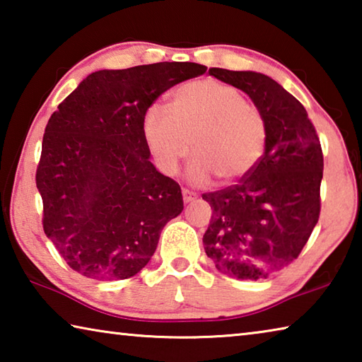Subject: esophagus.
Returning a JSON list of instances; mask_svg holds the SVG:
<instances>
[{
    "label": "esophagus",
    "instance_id": "34e87169",
    "mask_svg": "<svg viewBox=\"0 0 362 362\" xmlns=\"http://www.w3.org/2000/svg\"><path fill=\"white\" fill-rule=\"evenodd\" d=\"M182 194H183V201H185V203H192V201L196 199V193L189 192V189H187V188L182 189Z\"/></svg>",
    "mask_w": 362,
    "mask_h": 362
}]
</instances>
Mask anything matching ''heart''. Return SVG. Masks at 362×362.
<instances>
[{
  "mask_svg": "<svg viewBox=\"0 0 362 362\" xmlns=\"http://www.w3.org/2000/svg\"><path fill=\"white\" fill-rule=\"evenodd\" d=\"M144 137L158 169L174 175L194 153L188 168L196 185L217 177L226 185L252 173L265 153L268 124L259 107L236 88L217 79H194L177 88L169 112L150 107L144 116Z\"/></svg>",
  "mask_w": 362,
  "mask_h": 362,
  "instance_id": "1",
  "label": "heart"
}]
</instances>
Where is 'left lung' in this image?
<instances>
[{"instance_id":"8db88e82","label":"left lung","mask_w":362,"mask_h":362,"mask_svg":"<svg viewBox=\"0 0 362 362\" xmlns=\"http://www.w3.org/2000/svg\"><path fill=\"white\" fill-rule=\"evenodd\" d=\"M246 93L268 124L265 153L238 185L204 193L212 207L203 236L216 268L238 279L278 273L302 252L321 212L322 150L296 97L267 75L209 69Z\"/></svg>"}]
</instances>
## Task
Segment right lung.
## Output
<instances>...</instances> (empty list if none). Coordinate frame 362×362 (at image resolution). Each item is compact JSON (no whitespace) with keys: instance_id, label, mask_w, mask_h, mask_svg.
<instances>
[{"instance_id":"add662e5","label":"right lung","mask_w":362,"mask_h":362,"mask_svg":"<svg viewBox=\"0 0 362 362\" xmlns=\"http://www.w3.org/2000/svg\"><path fill=\"white\" fill-rule=\"evenodd\" d=\"M206 70L159 62L90 73L51 115L36 188L42 230L71 269L113 281L150 262L183 199L179 183L150 163L144 116L163 93Z\"/></svg>"}]
</instances>
